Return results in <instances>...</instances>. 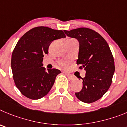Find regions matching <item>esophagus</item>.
<instances>
[{"label": "esophagus", "instance_id": "34e87169", "mask_svg": "<svg viewBox=\"0 0 127 127\" xmlns=\"http://www.w3.org/2000/svg\"><path fill=\"white\" fill-rule=\"evenodd\" d=\"M65 74H66V76H68V78H69V80H73L74 78H75V77H74L73 75H71V74H69V73H66Z\"/></svg>", "mask_w": 127, "mask_h": 127}]
</instances>
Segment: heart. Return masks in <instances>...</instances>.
Segmentation results:
<instances>
[{"label":"heart","mask_w":127,"mask_h":127,"mask_svg":"<svg viewBox=\"0 0 127 127\" xmlns=\"http://www.w3.org/2000/svg\"><path fill=\"white\" fill-rule=\"evenodd\" d=\"M76 42V40L75 39H69L68 41H67V42ZM59 64L61 65V66H63V67H66V66H67V63H66L65 61H60L59 62Z\"/></svg>","instance_id":"heart-1"}]
</instances>
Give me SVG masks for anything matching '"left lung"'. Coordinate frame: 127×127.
I'll list each match as a JSON object with an SVG mask.
<instances>
[{
    "label": "left lung",
    "mask_w": 127,
    "mask_h": 127,
    "mask_svg": "<svg viewBox=\"0 0 127 127\" xmlns=\"http://www.w3.org/2000/svg\"><path fill=\"white\" fill-rule=\"evenodd\" d=\"M66 35L78 40L79 69L86 71L83 87L75 92L76 97L85 103H92L103 96L112 83L115 62L108 43L100 34L88 28L64 30Z\"/></svg>",
    "instance_id": "1"
}]
</instances>
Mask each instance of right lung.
Segmentation results:
<instances>
[{"mask_svg":"<svg viewBox=\"0 0 127 127\" xmlns=\"http://www.w3.org/2000/svg\"><path fill=\"white\" fill-rule=\"evenodd\" d=\"M65 37L63 30L37 27L19 40L12 54L11 68L16 86L25 97L36 100L49 92L61 71L54 68L46 71L43 57L51 42Z\"/></svg>","mask_w":127,"mask_h":127,"instance_id":"1","label":"right lung"}]
</instances>
